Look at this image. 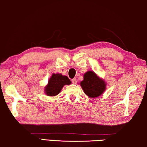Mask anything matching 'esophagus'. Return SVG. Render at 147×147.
<instances>
[{
  "mask_svg": "<svg viewBox=\"0 0 147 147\" xmlns=\"http://www.w3.org/2000/svg\"><path fill=\"white\" fill-rule=\"evenodd\" d=\"M76 82H77V80L76 79V78H73V79H72V82L73 83V84H76Z\"/></svg>",
  "mask_w": 147,
  "mask_h": 147,
  "instance_id": "34e87169",
  "label": "esophagus"
}]
</instances>
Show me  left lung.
Instances as JSON below:
<instances>
[{
    "instance_id": "1",
    "label": "left lung",
    "mask_w": 147,
    "mask_h": 147,
    "mask_svg": "<svg viewBox=\"0 0 147 147\" xmlns=\"http://www.w3.org/2000/svg\"><path fill=\"white\" fill-rule=\"evenodd\" d=\"M84 79L79 83L80 86L90 98H96L102 95L106 90V83L94 71H87L84 74Z\"/></svg>"
}]
</instances>
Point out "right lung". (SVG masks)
Masks as SVG:
<instances>
[{
  "label": "right lung",
  "mask_w": 147,
  "mask_h": 147,
  "mask_svg": "<svg viewBox=\"0 0 147 147\" xmlns=\"http://www.w3.org/2000/svg\"><path fill=\"white\" fill-rule=\"evenodd\" d=\"M71 84V81L67 76L60 73H53L48 80L47 84L44 87L45 94L48 96H57L61 92L65 85Z\"/></svg>",
  "instance_id": "1"
}]
</instances>
